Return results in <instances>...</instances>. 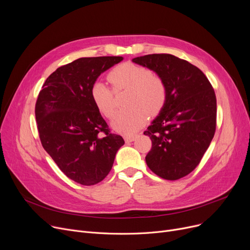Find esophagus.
<instances>
[{
    "mask_svg": "<svg viewBox=\"0 0 250 250\" xmlns=\"http://www.w3.org/2000/svg\"><path fill=\"white\" fill-rule=\"evenodd\" d=\"M136 140V136H125V141L126 144L134 142Z\"/></svg>",
    "mask_w": 250,
    "mask_h": 250,
    "instance_id": "1",
    "label": "esophagus"
}]
</instances>
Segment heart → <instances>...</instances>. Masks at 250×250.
Returning <instances> with one entry per match:
<instances>
[{
  "instance_id": "heart-1",
  "label": "heart",
  "mask_w": 250,
  "mask_h": 250,
  "mask_svg": "<svg viewBox=\"0 0 250 250\" xmlns=\"http://www.w3.org/2000/svg\"><path fill=\"white\" fill-rule=\"evenodd\" d=\"M116 92L129 90L126 105L130 106L115 114L111 126L115 131L131 135L140 129L146 121V113L154 115L163 108L167 88L164 80L144 66L134 63H123L114 67L107 76ZM90 96L104 116L111 119L114 111V92L103 81L94 82Z\"/></svg>"
}]
</instances>
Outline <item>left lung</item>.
<instances>
[{
    "label": "left lung",
    "mask_w": 250,
    "mask_h": 250,
    "mask_svg": "<svg viewBox=\"0 0 250 250\" xmlns=\"http://www.w3.org/2000/svg\"><path fill=\"white\" fill-rule=\"evenodd\" d=\"M132 62L165 82L167 98L144 135L152 140L147 167L165 180H178L200 163L216 128V96L205 74L171 54H149Z\"/></svg>",
    "instance_id": "left-lung-1"
}]
</instances>
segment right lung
Here are the masks:
<instances>
[{
    "label": "right lung",
    "instance_id": "add662e5",
    "mask_svg": "<svg viewBox=\"0 0 250 250\" xmlns=\"http://www.w3.org/2000/svg\"><path fill=\"white\" fill-rule=\"evenodd\" d=\"M123 59H76L50 75L38 95L35 115L41 144L59 169L81 185L103 181L125 144L121 136L110 134L90 96L98 76Z\"/></svg>",
    "mask_w": 250,
    "mask_h": 250
}]
</instances>
